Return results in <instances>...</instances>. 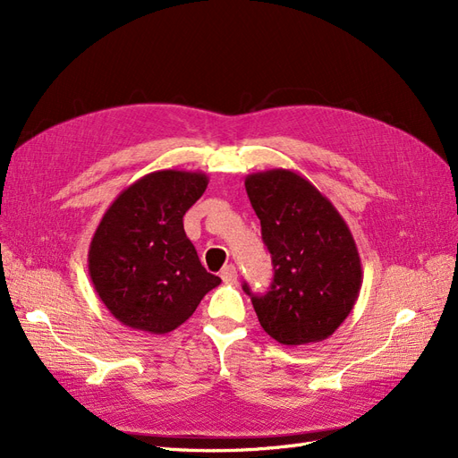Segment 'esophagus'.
I'll use <instances>...</instances> for the list:
<instances>
[{
	"label": "esophagus",
	"mask_w": 458,
	"mask_h": 458,
	"mask_svg": "<svg viewBox=\"0 0 458 458\" xmlns=\"http://www.w3.org/2000/svg\"><path fill=\"white\" fill-rule=\"evenodd\" d=\"M221 279H224V283L237 281V269H234V266H225L221 269Z\"/></svg>",
	"instance_id": "obj_1"
}]
</instances>
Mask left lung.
I'll return each instance as SVG.
<instances>
[{"mask_svg": "<svg viewBox=\"0 0 458 458\" xmlns=\"http://www.w3.org/2000/svg\"><path fill=\"white\" fill-rule=\"evenodd\" d=\"M273 261V283L252 298L261 328L283 345L323 342L353 310L363 283L353 234L332 202L293 170L246 177Z\"/></svg>", "mask_w": 458, "mask_h": 458, "instance_id": "obj_1", "label": "left lung"}]
</instances>
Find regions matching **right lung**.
<instances>
[{
	"label": "right lung",
	"mask_w": 458,
	"mask_h": 458,
	"mask_svg": "<svg viewBox=\"0 0 458 458\" xmlns=\"http://www.w3.org/2000/svg\"><path fill=\"white\" fill-rule=\"evenodd\" d=\"M208 187L202 172L160 170L123 189L89 244L95 293L122 325L165 335L195 313L221 279L187 239L183 216Z\"/></svg>",
	"instance_id": "add662e5"
}]
</instances>
